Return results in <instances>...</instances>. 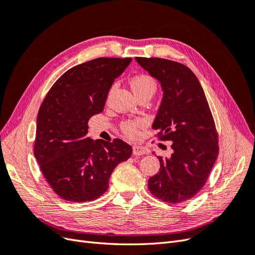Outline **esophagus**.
<instances>
[{"label":"esophagus","instance_id":"1","mask_svg":"<svg viewBox=\"0 0 255 255\" xmlns=\"http://www.w3.org/2000/svg\"><path fill=\"white\" fill-rule=\"evenodd\" d=\"M133 154L135 156H140L144 155V154H148V150L142 145H134L133 146Z\"/></svg>","mask_w":255,"mask_h":255}]
</instances>
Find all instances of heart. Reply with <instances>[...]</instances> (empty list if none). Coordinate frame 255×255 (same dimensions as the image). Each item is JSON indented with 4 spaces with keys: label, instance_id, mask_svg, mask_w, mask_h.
I'll return each mask as SVG.
<instances>
[{
    "label": "heart",
    "instance_id": "obj_1",
    "mask_svg": "<svg viewBox=\"0 0 255 255\" xmlns=\"http://www.w3.org/2000/svg\"><path fill=\"white\" fill-rule=\"evenodd\" d=\"M129 85L136 97L143 94H150L153 96L156 90L155 81L146 74H138L133 76ZM141 125L142 121L139 119L127 120L122 123V130L128 137H135L137 135V128Z\"/></svg>",
    "mask_w": 255,
    "mask_h": 255
}]
</instances>
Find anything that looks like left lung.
<instances>
[{
  "label": "left lung",
  "instance_id": "1",
  "mask_svg": "<svg viewBox=\"0 0 255 255\" xmlns=\"http://www.w3.org/2000/svg\"><path fill=\"white\" fill-rule=\"evenodd\" d=\"M163 90L152 128L171 140L170 157L157 156L159 171L148 187L161 201L177 204L201 190L218 156V137L201 84L190 69L163 58H135ZM155 153V152H152Z\"/></svg>",
  "mask_w": 255,
  "mask_h": 255
}]
</instances>
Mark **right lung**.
Wrapping results in <instances>:
<instances>
[{"mask_svg":"<svg viewBox=\"0 0 255 255\" xmlns=\"http://www.w3.org/2000/svg\"><path fill=\"white\" fill-rule=\"evenodd\" d=\"M132 58L100 57L69 69L53 85L37 116L34 155L52 189L70 202L101 197L132 146L87 136L89 119L102 113L115 79Z\"/></svg>","mask_w":255,"mask_h":255,"instance_id":"add662e5","label":"right lung"}]
</instances>
